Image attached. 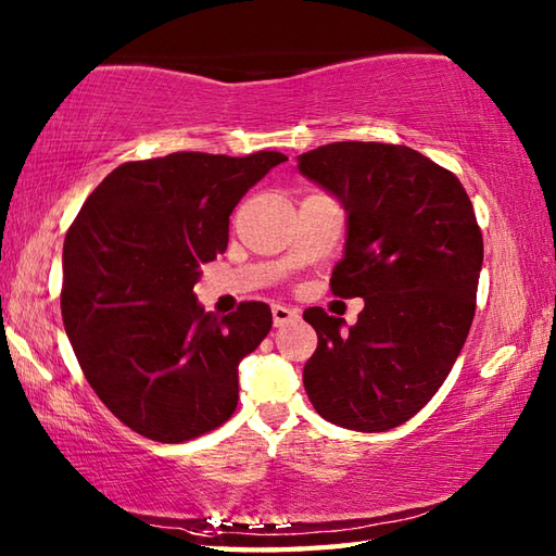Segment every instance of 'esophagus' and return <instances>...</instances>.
<instances>
[{"label":"esophagus","instance_id":"obj_1","mask_svg":"<svg viewBox=\"0 0 556 556\" xmlns=\"http://www.w3.org/2000/svg\"><path fill=\"white\" fill-rule=\"evenodd\" d=\"M293 320H299V313L287 308V305H271V323H275V327H285Z\"/></svg>","mask_w":556,"mask_h":556}]
</instances>
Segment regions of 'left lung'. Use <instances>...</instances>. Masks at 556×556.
<instances>
[{
    "instance_id": "obj_1",
    "label": "left lung",
    "mask_w": 556,
    "mask_h": 556,
    "mask_svg": "<svg viewBox=\"0 0 556 556\" xmlns=\"http://www.w3.org/2000/svg\"><path fill=\"white\" fill-rule=\"evenodd\" d=\"M299 172L346 212L337 296L365 308L346 327L308 308L317 349L303 368L313 408L346 430H392L452 372L476 315L482 233L464 186L406 146L344 143L299 155Z\"/></svg>"
}]
</instances>
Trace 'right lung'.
Wrapping results in <instances>:
<instances>
[{
    "instance_id": "1",
    "label": "right lung",
    "mask_w": 556,
    "mask_h": 556,
    "mask_svg": "<svg viewBox=\"0 0 556 556\" xmlns=\"http://www.w3.org/2000/svg\"><path fill=\"white\" fill-rule=\"evenodd\" d=\"M287 160L172 152L126 162L83 203L64 241L62 317L80 370L116 418L179 444L219 428L239 401V363L271 327L267 303L222 320L193 287L227 251L229 215Z\"/></svg>"
}]
</instances>
